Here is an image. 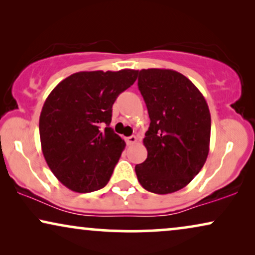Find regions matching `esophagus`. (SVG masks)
<instances>
[{"mask_svg": "<svg viewBox=\"0 0 255 255\" xmlns=\"http://www.w3.org/2000/svg\"><path fill=\"white\" fill-rule=\"evenodd\" d=\"M125 141H127L128 145L135 144V142H137V137H135V135H130V137L125 138Z\"/></svg>", "mask_w": 255, "mask_h": 255, "instance_id": "esophagus-1", "label": "esophagus"}]
</instances>
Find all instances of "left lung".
<instances>
[{"mask_svg":"<svg viewBox=\"0 0 255 255\" xmlns=\"http://www.w3.org/2000/svg\"><path fill=\"white\" fill-rule=\"evenodd\" d=\"M138 88L151 123L142 140L147 158L135 166V174L151 193H174L200 173L208 158V103L189 79L173 69H141Z\"/></svg>","mask_w":255,"mask_h":255,"instance_id":"left-lung-1","label":"left lung"}]
</instances>
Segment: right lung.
<instances>
[{"label": "right lung", "instance_id": "obj_1", "mask_svg": "<svg viewBox=\"0 0 255 255\" xmlns=\"http://www.w3.org/2000/svg\"><path fill=\"white\" fill-rule=\"evenodd\" d=\"M138 71L79 72L52 90L39 117L41 151L54 176L76 193L109 182L125 141L109 125L117 96Z\"/></svg>", "mask_w": 255, "mask_h": 255}]
</instances>
